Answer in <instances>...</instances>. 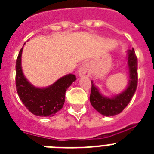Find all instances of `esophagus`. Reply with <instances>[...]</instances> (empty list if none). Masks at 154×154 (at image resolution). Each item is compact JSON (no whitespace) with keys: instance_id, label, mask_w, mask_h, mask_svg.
Returning <instances> with one entry per match:
<instances>
[{"instance_id":"34e87169","label":"esophagus","mask_w":154,"mask_h":154,"mask_svg":"<svg viewBox=\"0 0 154 154\" xmlns=\"http://www.w3.org/2000/svg\"><path fill=\"white\" fill-rule=\"evenodd\" d=\"M78 74L81 77H89L91 75V69L90 66L88 63H84L81 65L78 70Z\"/></svg>"}]
</instances>
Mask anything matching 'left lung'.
<instances>
[{
    "instance_id": "obj_1",
    "label": "left lung",
    "mask_w": 154,
    "mask_h": 154,
    "mask_svg": "<svg viewBox=\"0 0 154 154\" xmlns=\"http://www.w3.org/2000/svg\"><path fill=\"white\" fill-rule=\"evenodd\" d=\"M128 67L129 70V85L127 89L122 94H118L112 98H109L102 96L98 89L97 88L93 82L91 87V94L89 97L90 103L93 107L104 116H114L122 112L126 107L132 97L136 92L137 86V58L134 49L128 52Z\"/></svg>"
}]
</instances>
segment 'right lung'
Listing matches in <instances>:
<instances>
[{
    "label": "right lung",
    "mask_w": 154,
    "mask_h": 154,
    "mask_svg": "<svg viewBox=\"0 0 154 154\" xmlns=\"http://www.w3.org/2000/svg\"><path fill=\"white\" fill-rule=\"evenodd\" d=\"M21 53L22 49L19 52L16 61V88L18 96L32 114L52 117L62 109L66 89L76 81V76L66 75L47 88H37L30 84L23 74Z\"/></svg>",
    "instance_id": "obj_1"
}]
</instances>
